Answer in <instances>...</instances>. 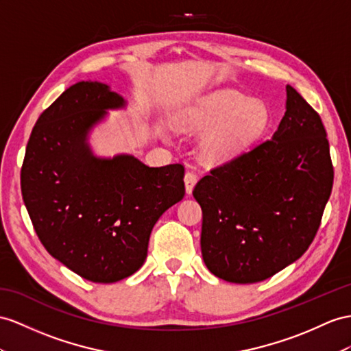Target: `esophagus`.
Segmentation results:
<instances>
[{
    "instance_id": "obj_1",
    "label": "esophagus",
    "mask_w": 351,
    "mask_h": 351,
    "mask_svg": "<svg viewBox=\"0 0 351 351\" xmlns=\"http://www.w3.org/2000/svg\"><path fill=\"white\" fill-rule=\"evenodd\" d=\"M197 179H199V176H197V173H195V172H193V170H186V172H185V176H184L186 194H191L194 185L197 184Z\"/></svg>"
}]
</instances>
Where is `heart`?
<instances>
[{
	"label": "heart",
	"mask_w": 351,
	"mask_h": 351,
	"mask_svg": "<svg viewBox=\"0 0 351 351\" xmlns=\"http://www.w3.org/2000/svg\"><path fill=\"white\" fill-rule=\"evenodd\" d=\"M188 128L209 129L203 138L204 152L212 158L236 154L261 134L268 124L267 106L234 90H222L200 105L179 115Z\"/></svg>",
	"instance_id": "obj_1"
}]
</instances>
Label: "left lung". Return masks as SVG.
Segmentation results:
<instances>
[{
	"instance_id": "8db88e82",
	"label": "left lung",
	"mask_w": 351,
	"mask_h": 351,
	"mask_svg": "<svg viewBox=\"0 0 351 351\" xmlns=\"http://www.w3.org/2000/svg\"><path fill=\"white\" fill-rule=\"evenodd\" d=\"M286 112L265 139L203 176L202 255L217 277L256 283L295 263L317 234L334 184L320 115L291 86Z\"/></svg>"
}]
</instances>
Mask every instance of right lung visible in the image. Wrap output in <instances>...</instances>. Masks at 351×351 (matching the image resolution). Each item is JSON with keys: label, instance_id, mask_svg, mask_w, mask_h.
<instances>
[{"label": "right lung", "instance_id": "add662e5", "mask_svg": "<svg viewBox=\"0 0 351 351\" xmlns=\"http://www.w3.org/2000/svg\"><path fill=\"white\" fill-rule=\"evenodd\" d=\"M124 101L108 86L80 82L40 115L26 145L21 188L47 252L86 280L136 273L158 218L185 195L184 165L149 167L132 156H92L86 134Z\"/></svg>", "mask_w": 351, "mask_h": 351}]
</instances>
